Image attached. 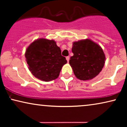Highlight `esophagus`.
I'll return each instance as SVG.
<instances>
[{"mask_svg":"<svg viewBox=\"0 0 127 127\" xmlns=\"http://www.w3.org/2000/svg\"><path fill=\"white\" fill-rule=\"evenodd\" d=\"M66 59L67 62H69V57H66Z\"/></svg>","mask_w":127,"mask_h":127,"instance_id":"esophagus-1","label":"esophagus"}]
</instances>
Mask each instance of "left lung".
I'll return each instance as SVG.
<instances>
[{
  "label": "left lung",
  "mask_w": 127,
  "mask_h": 127,
  "mask_svg": "<svg viewBox=\"0 0 127 127\" xmlns=\"http://www.w3.org/2000/svg\"><path fill=\"white\" fill-rule=\"evenodd\" d=\"M72 51L73 56L70 57L69 64L77 79H92L102 70L105 55L96 43L89 39L76 41L73 43Z\"/></svg>",
  "instance_id": "left-lung-1"
}]
</instances>
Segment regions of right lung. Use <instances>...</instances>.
<instances>
[{
    "mask_svg": "<svg viewBox=\"0 0 127 127\" xmlns=\"http://www.w3.org/2000/svg\"><path fill=\"white\" fill-rule=\"evenodd\" d=\"M25 58L33 75L44 81L57 79L62 67L67 63L55 41L46 39L31 43L25 52Z\"/></svg>",
    "mask_w": 127,
    "mask_h": 127,
    "instance_id": "add662e5",
    "label": "right lung"
}]
</instances>
